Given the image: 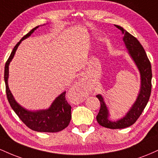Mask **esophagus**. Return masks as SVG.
Listing matches in <instances>:
<instances>
[{
  "label": "esophagus",
  "instance_id": "esophagus-1",
  "mask_svg": "<svg viewBox=\"0 0 158 158\" xmlns=\"http://www.w3.org/2000/svg\"><path fill=\"white\" fill-rule=\"evenodd\" d=\"M86 79L85 77L80 78L79 81L74 85L73 90H72L74 96H76L77 97H79L81 96H82L84 92L85 91V90H86Z\"/></svg>",
  "mask_w": 158,
  "mask_h": 158
}]
</instances>
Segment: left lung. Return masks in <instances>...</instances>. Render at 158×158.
<instances>
[{"instance_id":"obj_1","label":"left lung","mask_w":158,"mask_h":158,"mask_svg":"<svg viewBox=\"0 0 158 158\" xmlns=\"http://www.w3.org/2000/svg\"><path fill=\"white\" fill-rule=\"evenodd\" d=\"M121 30L123 35V41L126 45L128 52L132 60L135 63L140 74V88L137 99L132 105L123 118L117 121H111L109 119V111L106 106L104 99L101 94H98L97 97L100 102V109L97 116V120L100 126L111 129L124 128L133 125L146 108L152 90V66L148 60L145 50L139 41L125 30L122 27L114 25Z\"/></svg>"}]
</instances>
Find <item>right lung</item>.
I'll list each match as a JSON object with an SVG mask.
<instances>
[{
  "instance_id": "obj_1",
  "label": "right lung",
  "mask_w": 158,
  "mask_h": 158,
  "mask_svg": "<svg viewBox=\"0 0 158 158\" xmlns=\"http://www.w3.org/2000/svg\"><path fill=\"white\" fill-rule=\"evenodd\" d=\"M39 27L32 29L20 40L19 42H18L13 48L6 62L4 69V81L6 85V97L10 106L15 114L30 129L39 132H58L64 129L71 119V106L68 104L65 99L66 92L64 91L58 96L48 109L30 110L24 108L16 102L8 85L9 66L15 56L16 50L21 41L30 37L36 29L39 28Z\"/></svg>"
}]
</instances>
